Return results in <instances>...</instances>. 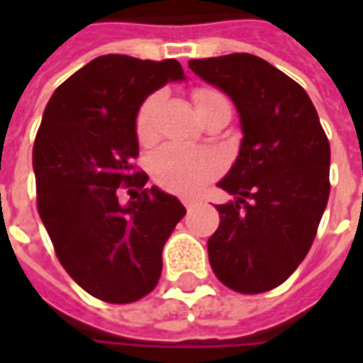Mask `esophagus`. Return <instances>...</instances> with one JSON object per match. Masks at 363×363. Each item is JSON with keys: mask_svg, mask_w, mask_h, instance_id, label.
<instances>
[{"mask_svg": "<svg viewBox=\"0 0 363 363\" xmlns=\"http://www.w3.org/2000/svg\"><path fill=\"white\" fill-rule=\"evenodd\" d=\"M184 206H186V210H191V208H194V202H189V200H184Z\"/></svg>", "mask_w": 363, "mask_h": 363, "instance_id": "obj_1", "label": "esophagus"}]
</instances>
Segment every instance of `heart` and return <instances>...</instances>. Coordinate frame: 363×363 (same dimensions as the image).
I'll use <instances>...</instances> for the list:
<instances>
[{"instance_id": "1", "label": "heart", "mask_w": 363, "mask_h": 363, "mask_svg": "<svg viewBox=\"0 0 363 363\" xmlns=\"http://www.w3.org/2000/svg\"><path fill=\"white\" fill-rule=\"evenodd\" d=\"M160 94H151L137 111L135 131L141 143H151L155 139V115L160 108ZM196 113L202 115L203 111L218 105H228L222 92L212 89H200L194 92ZM230 106V105H228ZM222 172V160L210 149L200 147L179 145V143H165L155 149L149 157V174L153 182L167 191L194 196L214 179Z\"/></svg>"}]
</instances>
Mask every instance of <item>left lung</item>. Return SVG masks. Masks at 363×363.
Masks as SVG:
<instances>
[{
    "label": "left lung",
    "mask_w": 363,
    "mask_h": 363,
    "mask_svg": "<svg viewBox=\"0 0 363 363\" xmlns=\"http://www.w3.org/2000/svg\"><path fill=\"white\" fill-rule=\"evenodd\" d=\"M189 68L230 96L242 129L238 157L218 182L234 200L216 206L212 271L232 291H271L307 257L328 206V137L303 86L258 56L200 58Z\"/></svg>",
    "instance_id": "left-lung-1"
}]
</instances>
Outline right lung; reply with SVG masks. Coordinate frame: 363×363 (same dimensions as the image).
<instances>
[{
	"label": "right lung",
	"mask_w": 363,
	"mask_h": 363,
	"mask_svg": "<svg viewBox=\"0 0 363 363\" xmlns=\"http://www.w3.org/2000/svg\"><path fill=\"white\" fill-rule=\"evenodd\" d=\"M182 64L106 54L82 66L50 96L35 135L38 214L66 272L96 299L133 303L161 277V250L186 208L133 172L137 111ZM131 187L121 204L118 188Z\"/></svg>",
	"instance_id": "1"
}]
</instances>
